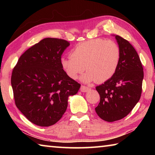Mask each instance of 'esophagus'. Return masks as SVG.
I'll return each mask as SVG.
<instances>
[{
	"instance_id": "1",
	"label": "esophagus",
	"mask_w": 155,
	"mask_h": 155,
	"mask_svg": "<svg viewBox=\"0 0 155 155\" xmlns=\"http://www.w3.org/2000/svg\"><path fill=\"white\" fill-rule=\"evenodd\" d=\"M80 90L81 91H82V92H87L88 90H90V87H86V86H84V85H81Z\"/></svg>"
}]
</instances>
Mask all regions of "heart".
<instances>
[{"instance_id": "heart-1", "label": "heart", "mask_w": 155, "mask_h": 155, "mask_svg": "<svg viewBox=\"0 0 155 155\" xmlns=\"http://www.w3.org/2000/svg\"><path fill=\"white\" fill-rule=\"evenodd\" d=\"M120 56V47L114 41L93 39L78 44L71 51V56L60 59V64L65 74L72 79H76L85 69L87 72L81 77L83 82L95 80L101 83L115 74Z\"/></svg>"}]
</instances>
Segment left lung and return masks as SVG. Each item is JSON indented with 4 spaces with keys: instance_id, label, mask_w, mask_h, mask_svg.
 <instances>
[{
    "instance_id": "1",
    "label": "left lung",
    "mask_w": 155,
    "mask_h": 155,
    "mask_svg": "<svg viewBox=\"0 0 155 155\" xmlns=\"http://www.w3.org/2000/svg\"><path fill=\"white\" fill-rule=\"evenodd\" d=\"M115 38L121 52L118 67L109 80L96 87L101 100L95 111L107 122L121 120L132 111L140 99L143 78L137 51L122 37Z\"/></svg>"
}]
</instances>
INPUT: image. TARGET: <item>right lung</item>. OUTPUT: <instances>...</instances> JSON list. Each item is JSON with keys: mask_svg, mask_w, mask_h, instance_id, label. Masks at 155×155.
Instances as JSON below:
<instances>
[{"mask_svg": "<svg viewBox=\"0 0 155 155\" xmlns=\"http://www.w3.org/2000/svg\"><path fill=\"white\" fill-rule=\"evenodd\" d=\"M70 43L47 38L26 51L13 70L11 83L15 105L33 124L50 127L61 118L70 96L81 85L62 69L60 59Z\"/></svg>", "mask_w": 155, "mask_h": 155, "instance_id": "1", "label": "right lung"}]
</instances>
